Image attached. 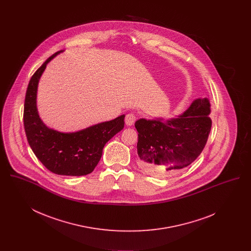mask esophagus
Listing matches in <instances>:
<instances>
[{"label":"esophagus","instance_id":"esophagus-1","mask_svg":"<svg viewBox=\"0 0 251 251\" xmlns=\"http://www.w3.org/2000/svg\"><path fill=\"white\" fill-rule=\"evenodd\" d=\"M136 120V115L133 114V113H130L128 115H126V118H125V123L127 126H132L134 124Z\"/></svg>","mask_w":251,"mask_h":251}]
</instances>
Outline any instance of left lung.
<instances>
[{
	"label": "left lung",
	"instance_id": "8db88e82",
	"mask_svg": "<svg viewBox=\"0 0 251 251\" xmlns=\"http://www.w3.org/2000/svg\"><path fill=\"white\" fill-rule=\"evenodd\" d=\"M210 114L209 99L199 98L176 118L136 120L140 168L151 176L165 178L188 167L208 140L212 127Z\"/></svg>",
	"mask_w": 251,
	"mask_h": 251
}]
</instances>
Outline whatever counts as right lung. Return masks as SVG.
<instances>
[{
  "label": "right lung",
  "instance_id": "right-lung-1",
  "mask_svg": "<svg viewBox=\"0 0 251 251\" xmlns=\"http://www.w3.org/2000/svg\"><path fill=\"white\" fill-rule=\"evenodd\" d=\"M63 51L49 57L32 76L24 101V129L32 151L50 171L64 176H84L94 170L105 144L124 128L125 115L73 132L56 131L43 123L36 106L39 79L49 62Z\"/></svg>",
  "mask_w": 251,
  "mask_h": 251
}]
</instances>
